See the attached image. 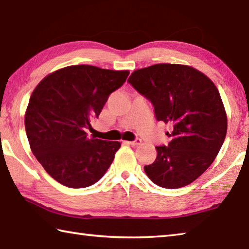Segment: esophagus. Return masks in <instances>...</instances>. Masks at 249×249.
Wrapping results in <instances>:
<instances>
[{
	"label": "esophagus",
	"instance_id": "esophagus-1",
	"mask_svg": "<svg viewBox=\"0 0 249 249\" xmlns=\"http://www.w3.org/2000/svg\"><path fill=\"white\" fill-rule=\"evenodd\" d=\"M127 143H129V144H131V145H139L140 143H141V139H136V140H134V141H128Z\"/></svg>",
	"mask_w": 249,
	"mask_h": 249
}]
</instances>
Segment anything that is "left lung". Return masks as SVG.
<instances>
[{"instance_id": "left-lung-1", "label": "left lung", "mask_w": 249, "mask_h": 249, "mask_svg": "<svg viewBox=\"0 0 249 249\" xmlns=\"http://www.w3.org/2000/svg\"><path fill=\"white\" fill-rule=\"evenodd\" d=\"M128 83L153 104L155 118L173 126L168 145L155 147L147 176L166 189L186 187L211 166L225 141L227 113L213 82L194 68L159 63L131 73Z\"/></svg>"}]
</instances>
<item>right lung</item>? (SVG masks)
I'll return each instance as SVG.
<instances>
[{
	"instance_id": "right-lung-1",
	"label": "right lung",
	"mask_w": 249,
	"mask_h": 249,
	"mask_svg": "<svg viewBox=\"0 0 249 249\" xmlns=\"http://www.w3.org/2000/svg\"><path fill=\"white\" fill-rule=\"evenodd\" d=\"M128 74V70L69 66L46 75L34 89L24 127L34 157L56 181L86 188L108 170L121 143L89 137L85 130Z\"/></svg>"
}]
</instances>
